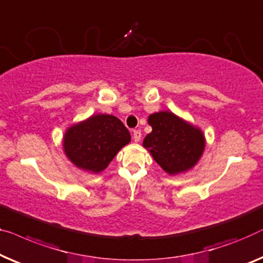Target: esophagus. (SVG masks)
Wrapping results in <instances>:
<instances>
[{
  "label": "esophagus",
  "mask_w": 263,
  "mask_h": 263,
  "mask_svg": "<svg viewBox=\"0 0 263 263\" xmlns=\"http://www.w3.org/2000/svg\"><path fill=\"white\" fill-rule=\"evenodd\" d=\"M141 136H142V134H141L140 130H134V133H133V138H134L135 142H140Z\"/></svg>",
  "instance_id": "obj_1"
}]
</instances>
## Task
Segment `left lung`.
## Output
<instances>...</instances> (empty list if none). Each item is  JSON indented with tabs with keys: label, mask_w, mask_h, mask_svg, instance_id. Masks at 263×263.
Wrapping results in <instances>:
<instances>
[{
	"label": "left lung",
	"mask_w": 263,
	"mask_h": 263,
	"mask_svg": "<svg viewBox=\"0 0 263 263\" xmlns=\"http://www.w3.org/2000/svg\"><path fill=\"white\" fill-rule=\"evenodd\" d=\"M152 132L142 146L170 176H178L195 167L203 157L206 140L203 130L170 110L151 114Z\"/></svg>",
	"instance_id": "obj_1"
}]
</instances>
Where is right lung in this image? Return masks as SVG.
I'll return each mask as SVG.
<instances>
[{"label":"right lung","instance_id":"obj_1","mask_svg":"<svg viewBox=\"0 0 263 263\" xmlns=\"http://www.w3.org/2000/svg\"><path fill=\"white\" fill-rule=\"evenodd\" d=\"M130 139V133L116 116L96 114L66 129L63 149L72 165L97 174L109 166Z\"/></svg>","mask_w":263,"mask_h":263}]
</instances>
